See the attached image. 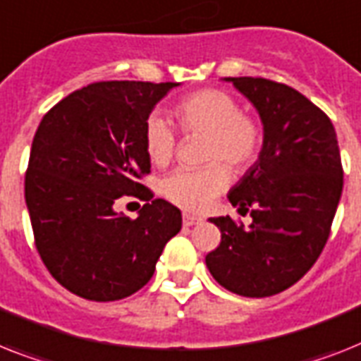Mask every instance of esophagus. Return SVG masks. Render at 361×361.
<instances>
[{"label":"esophagus","mask_w":361,"mask_h":361,"mask_svg":"<svg viewBox=\"0 0 361 361\" xmlns=\"http://www.w3.org/2000/svg\"><path fill=\"white\" fill-rule=\"evenodd\" d=\"M202 219L200 216H196V215H190V213H185V215H183V226H195V224H198V222H200Z\"/></svg>","instance_id":"esophagus-1"}]
</instances>
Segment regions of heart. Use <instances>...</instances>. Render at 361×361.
Returning <instances> with one entry per match:
<instances>
[{
  "instance_id": "obj_1",
  "label": "heart",
  "mask_w": 361,
  "mask_h": 361,
  "mask_svg": "<svg viewBox=\"0 0 361 361\" xmlns=\"http://www.w3.org/2000/svg\"><path fill=\"white\" fill-rule=\"evenodd\" d=\"M181 128L189 133L207 135L206 159L224 161L233 171H243L256 159L262 146V130L233 96L222 90H200L181 99L176 107ZM146 154L155 165H166L176 150V133L161 113H152L145 124ZM230 174L222 163L204 169H178L161 180V195L187 211H204L226 189Z\"/></svg>"
}]
</instances>
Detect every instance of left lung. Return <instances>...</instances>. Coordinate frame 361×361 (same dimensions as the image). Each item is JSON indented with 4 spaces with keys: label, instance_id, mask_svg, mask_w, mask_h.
<instances>
[{
    "label": "left lung",
    "instance_id": "8db88e82",
    "mask_svg": "<svg viewBox=\"0 0 361 361\" xmlns=\"http://www.w3.org/2000/svg\"><path fill=\"white\" fill-rule=\"evenodd\" d=\"M263 126L257 161L228 200L250 213L248 228L211 216L221 245L206 256L211 276L241 297L263 298L297 283L321 256L343 190L332 122L298 90L262 78H224Z\"/></svg>",
    "mask_w": 361,
    "mask_h": 361
}]
</instances>
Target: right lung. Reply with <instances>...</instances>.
Returning <instances> with one entry per match:
<instances>
[{"mask_svg":"<svg viewBox=\"0 0 361 361\" xmlns=\"http://www.w3.org/2000/svg\"><path fill=\"white\" fill-rule=\"evenodd\" d=\"M181 83L102 81L75 90L44 114L35 133L25 204L37 250L70 293L111 302L137 293L181 230V211L137 181L150 172L145 124ZM120 195L147 204L131 221Z\"/></svg>","mask_w":361,"mask_h":361,"instance_id":"add662e5","label":"right lung"}]
</instances>
